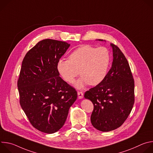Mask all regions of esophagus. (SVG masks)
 Instances as JSON below:
<instances>
[{
  "label": "esophagus",
  "mask_w": 153,
  "mask_h": 153,
  "mask_svg": "<svg viewBox=\"0 0 153 153\" xmlns=\"http://www.w3.org/2000/svg\"><path fill=\"white\" fill-rule=\"evenodd\" d=\"M77 94H78V98L79 99H81L83 97V93L82 91H77Z\"/></svg>",
  "instance_id": "1"
}]
</instances>
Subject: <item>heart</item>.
<instances>
[{"mask_svg": "<svg viewBox=\"0 0 153 153\" xmlns=\"http://www.w3.org/2000/svg\"><path fill=\"white\" fill-rule=\"evenodd\" d=\"M110 59V51L106 48L86 45L75 50L70 55L69 60H59L57 68L62 78L68 83L74 80L79 71L82 77L74 85L78 88H82L87 84L96 86L103 80Z\"/></svg>", "mask_w": 153, "mask_h": 153, "instance_id": "obj_1", "label": "heart"}]
</instances>
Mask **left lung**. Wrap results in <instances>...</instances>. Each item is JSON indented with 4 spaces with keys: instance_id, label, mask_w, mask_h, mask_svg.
<instances>
[{
    "instance_id": "obj_1",
    "label": "left lung",
    "mask_w": 153,
    "mask_h": 153,
    "mask_svg": "<svg viewBox=\"0 0 153 153\" xmlns=\"http://www.w3.org/2000/svg\"><path fill=\"white\" fill-rule=\"evenodd\" d=\"M110 45L113 56L111 69L100 83L84 94L94 105L91 124L103 132L120 127L134 103V81L129 63L119 47L113 43Z\"/></svg>"
}]
</instances>
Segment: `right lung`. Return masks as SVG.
I'll return each instance as SVG.
<instances>
[{
  "instance_id": "add662e5",
  "label": "right lung",
  "mask_w": 153,
  "mask_h": 153,
  "mask_svg": "<svg viewBox=\"0 0 153 153\" xmlns=\"http://www.w3.org/2000/svg\"><path fill=\"white\" fill-rule=\"evenodd\" d=\"M70 44L44 39L25 55L17 81L20 104L31 125L43 133L57 132L77 97L60 76L57 65Z\"/></svg>"
}]
</instances>
